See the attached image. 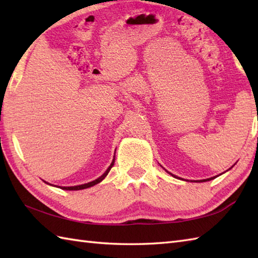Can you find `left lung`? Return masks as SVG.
Returning <instances> with one entry per match:
<instances>
[{"instance_id": "1", "label": "left lung", "mask_w": 258, "mask_h": 258, "mask_svg": "<svg viewBox=\"0 0 258 258\" xmlns=\"http://www.w3.org/2000/svg\"><path fill=\"white\" fill-rule=\"evenodd\" d=\"M174 176V175H173ZM216 177V176H215ZM215 177H211V178H207V179H204V180H202V182H206V180H211V179H213V178H215Z\"/></svg>"}]
</instances>
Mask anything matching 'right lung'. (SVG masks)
Instances as JSON below:
<instances>
[{"instance_id": "obj_1", "label": "right lung", "mask_w": 258, "mask_h": 258, "mask_svg": "<svg viewBox=\"0 0 258 258\" xmlns=\"http://www.w3.org/2000/svg\"><path fill=\"white\" fill-rule=\"evenodd\" d=\"M114 162H115V160H113V162L111 163V165H109V167L106 169L105 173H104V174L102 175V176H100V177H98L97 179L93 180V182H90V183H87V184H83V185L71 186V187H62V189H67V190H79V189H84V188H89V187H91V186H94L95 184L102 182V180H103L104 178H105V176H106V175L108 174V172L111 171V168H112V167H113V165H114Z\"/></svg>"}]
</instances>
